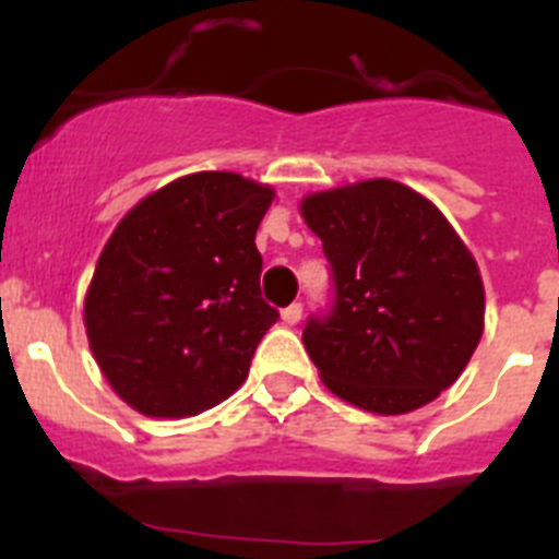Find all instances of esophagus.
<instances>
[{
    "instance_id": "1",
    "label": "esophagus",
    "mask_w": 559,
    "mask_h": 559,
    "mask_svg": "<svg viewBox=\"0 0 559 559\" xmlns=\"http://www.w3.org/2000/svg\"><path fill=\"white\" fill-rule=\"evenodd\" d=\"M299 319H302V305H299V302L288 305V308L283 310V322L288 324V328H294V324H299Z\"/></svg>"
}]
</instances>
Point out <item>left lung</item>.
<instances>
[{"label": "left lung", "instance_id": "8db88e82", "mask_svg": "<svg viewBox=\"0 0 559 559\" xmlns=\"http://www.w3.org/2000/svg\"><path fill=\"white\" fill-rule=\"evenodd\" d=\"M299 210L333 269V313L302 333L324 386L386 417L437 400L484 333L481 274L456 229L392 179L310 192Z\"/></svg>", "mask_w": 559, "mask_h": 559}]
</instances>
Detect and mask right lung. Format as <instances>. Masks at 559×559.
Masks as SVG:
<instances>
[{"mask_svg": "<svg viewBox=\"0 0 559 559\" xmlns=\"http://www.w3.org/2000/svg\"><path fill=\"white\" fill-rule=\"evenodd\" d=\"M274 190L201 170L151 192L111 231L83 299L97 367L145 417L218 406L280 319L260 296L257 226Z\"/></svg>", "mask_w": 559, "mask_h": 559, "instance_id": "right-lung-1", "label": "right lung"}]
</instances>
